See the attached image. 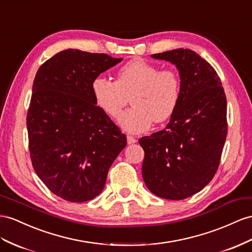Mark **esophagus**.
<instances>
[{"label": "esophagus", "mask_w": 252, "mask_h": 252, "mask_svg": "<svg viewBox=\"0 0 252 252\" xmlns=\"http://www.w3.org/2000/svg\"><path fill=\"white\" fill-rule=\"evenodd\" d=\"M126 139H127V144H134V143H136V141H137V139L133 137V136H131V135H127Z\"/></svg>", "instance_id": "esophagus-1"}]
</instances>
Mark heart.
I'll return each mask as SVG.
<instances>
[{
  "mask_svg": "<svg viewBox=\"0 0 252 252\" xmlns=\"http://www.w3.org/2000/svg\"><path fill=\"white\" fill-rule=\"evenodd\" d=\"M95 104L107 116L117 118L131 98L133 107L119 117L126 131L140 133L153 124L169 120L181 98V79L176 70L163 69L141 59L125 63L116 82L99 75L92 83Z\"/></svg>",
  "mask_w": 252,
  "mask_h": 252,
  "instance_id": "1",
  "label": "heart"
}]
</instances>
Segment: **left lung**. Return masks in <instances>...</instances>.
<instances>
[{"mask_svg": "<svg viewBox=\"0 0 252 252\" xmlns=\"http://www.w3.org/2000/svg\"><path fill=\"white\" fill-rule=\"evenodd\" d=\"M176 64L181 98L162 131L141 137L143 178L160 198L182 200L214 178L228 133L227 99L215 69L189 49L152 55Z\"/></svg>", "mask_w": 252, "mask_h": 252, "instance_id": "obj_1", "label": "left lung"}]
</instances>
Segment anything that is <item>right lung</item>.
<instances>
[{"instance_id": "1", "label": "right lung", "mask_w": 252, "mask_h": 252, "mask_svg": "<svg viewBox=\"0 0 252 252\" xmlns=\"http://www.w3.org/2000/svg\"><path fill=\"white\" fill-rule=\"evenodd\" d=\"M122 59L68 49L38 69L27 126L32 165L44 185L70 202L104 189L126 137L95 104L92 83Z\"/></svg>"}]
</instances>
